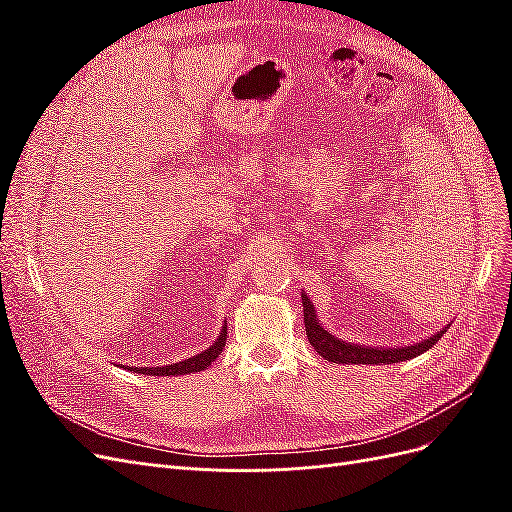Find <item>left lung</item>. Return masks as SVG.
I'll list each match as a JSON object with an SVG mask.
<instances>
[{
  "instance_id": "1",
  "label": "left lung",
  "mask_w": 512,
  "mask_h": 512,
  "mask_svg": "<svg viewBox=\"0 0 512 512\" xmlns=\"http://www.w3.org/2000/svg\"><path fill=\"white\" fill-rule=\"evenodd\" d=\"M303 297V320H305V333L309 344L314 346V350L331 363H346V365H391L399 361H410L414 356L427 352L438 339L446 333V327H442L438 333H433L427 339H421V342L410 344V346H397V348H384V346H361V344H352L344 342L331 331H327L320 324L314 303L309 301L305 292H301Z\"/></svg>"
}]
</instances>
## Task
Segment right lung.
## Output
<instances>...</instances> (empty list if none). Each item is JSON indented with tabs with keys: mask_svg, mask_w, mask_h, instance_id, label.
<instances>
[{
	"mask_svg": "<svg viewBox=\"0 0 512 512\" xmlns=\"http://www.w3.org/2000/svg\"><path fill=\"white\" fill-rule=\"evenodd\" d=\"M226 346V322L222 324L220 335L215 342L196 356H190V359L179 361V363H170L164 367H130V371H138V374H153V376H185V374H194V371H203L207 369L215 359H218L220 352Z\"/></svg>",
	"mask_w": 512,
	"mask_h": 512,
	"instance_id": "add662e5",
	"label": "right lung"
}]
</instances>
